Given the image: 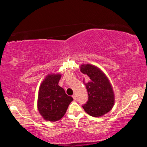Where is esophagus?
<instances>
[{
	"mask_svg": "<svg viewBox=\"0 0 147 147\" xmlns=\"http://www.w3.org/2000/svg\"><path fill=\"white\" fill-rule=\"evenodd\" d=\"M72 97H73V98L74 99V100H76V98H76V95L75 94H73V96H72Z\"/></svg>",
	"mask_w": 147,
	"mask_h": 147,
	"instance_id": "34e87169",
	"label": "esophagus"
}]
</instances>
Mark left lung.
Masks as SVG:
<instances>
[{
    "mask_svg": "<svg viewBox=\"0 0 147 147\" xmlns=\"http://www.w3.org/2000/svg\"><path fill=\"white\" fill-rule=\"evenodd\" d=\"M80 71L87 76L85 86L88 100L82 107L92 117H101L111 110L115 94L109 80L98 67L91 64L80 65Z\"/></svg>",
    "mask_w": 147,
    "mask_h": 147,
    "instance_id": "left-lung-1",
    "label": "left lung"
}]
</instances>
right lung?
<instances>
[{
	"mask_svg": "<svg viewBox=\"0 0 147 147\" xmlns=\"http://www.w3.org/2000/svg\"><path fill=\"white\" fill-rule=\"evenodd\" d=\"M60 74H51L46 76L40 85L37 107L40 114L46 121L52 122L63 117L73 98L68 96L59 86Z\"/></svg>",
	"mask_w": 147,
	"mask_h": 147,
	"instance_id": "right-lung-1",
	"label": "right lung"
}]
</instances>
